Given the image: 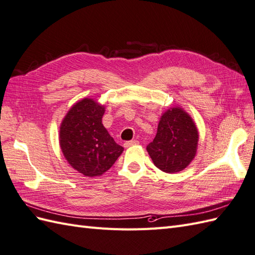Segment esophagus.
Returning a JSON list of instances; mask_svg holds the SVG:
<instances>
[{
  "instance_id": "esophagus-1",
  "label": "esophagus",
  "mask_w": 255,
  "mask_h": 255,
  "mask_svg": "<svg viewBox=\"0 0 255 255\" xmlns=\"http://www.w3.org/2000/svg\"><path fill=\"white\" fill-rule=\"evenodd\" d=\"M138 141L136 140H131V141H126L125 143H124V146L125 147H129V146H132V145H135V144H138Z\"/></svg>"
}]
</instances>
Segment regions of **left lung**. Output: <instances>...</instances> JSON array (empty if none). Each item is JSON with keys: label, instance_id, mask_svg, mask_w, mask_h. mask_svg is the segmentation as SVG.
I'll list each match as a JSON object with an SVG mask.
<instances>
[{"label": "left lung", "instance_id": "obj_1", "mask_svg": "<svg viewBox=\"0 0 255 255\" xmlns=\"http://www.w3.org/2000/svg\"><path fill=\"white\" fill-rule=\"evenodd\" d=\"M197 143L198 131L191 116L180 108H172L161 116L157 133L146 149L156 167L174 173L190 165Z\"/></svg>", "mask_w": 255, "mask_h": 255}]
</instances>
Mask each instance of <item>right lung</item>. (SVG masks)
<instances>
[{
    "label": "right lung",
    "instance_id": "right-lung-1",
    "mask_svg": "<svg viewBox=\"0 0 255 255\" xmlns=\"http://www.w3.org/2000/svg\"><path fill=\"white\" fill-rule=\"evenodd\" d=\"M103 114L104 107L86 98L71 108L60 126L65 159L86 177L109 170L124 151L102 125Z\"/></svg>",
    "mask_w": 255,
    "mask_h": 255
}]
</instances>
